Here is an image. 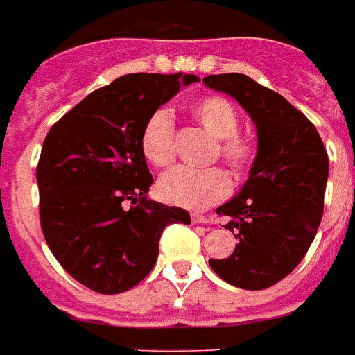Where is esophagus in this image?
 <instances>
[{"mask_svg": "<svg viewBox=\"0 0 355 355\" xmlns=\"http://www.w3.org/2000/svg\"><path fill=\"white\" fill-rule=\"evenodd\" d=\"M192 222L194 223H211V220L203 214H192Z\"/></svg>", "mask_w": 355, "mask_h": 355, "instance_id": "1", "label": "esophagus"}]
</instances>
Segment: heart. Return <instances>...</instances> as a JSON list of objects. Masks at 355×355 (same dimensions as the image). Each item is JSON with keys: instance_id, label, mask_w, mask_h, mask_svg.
Returning a JSON list of instances; mask_svg holds the SVG:
<instances>
[{"instance_id": "obj_1", "label": "heart", "mask_w": 355, "mask_h": 355, "mask_svg": "<svg viewBox=\"0 0 355 355\" xmlns=\"http://www.w3.org/2000/svg\"><path fill=\"white\" fill-rule=\"evenodd\" d=\"M192 115L201 128L218 139L216 155L234 174H242L251 166L257 144L249 135L238 133L240 119L231 102L218 95L203 97L194 102ZM141 150L144 157L159 168L174 161V119L168 110H157L150 115L141 133ZM157 191L168 203L200 211L225 200L231 192V181L218 166L207 170L175 166L161 175Z\"/></svg>"}]
</instances>
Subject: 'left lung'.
I'll use <instances>...</instances> for the list:
<instances>
[{"label": "left lung", "mask_w": 355, "mask_h": 355, "mask_svg": "<svg viewBox=\"0 0 355 355\" xmlns=\"http://www.w3.org/2000/svg\"><path fill=\"white\" fill-rule=\"evenodd\" d=\"M203 84L227 93L257 124L249 178L218 214L238 240L234 253L209 260L214 273L242 290H266L308 253L324 211L328 154L315 126L282 95L242 73L209 75Z\"/></svg>", "instance_id": "1"}]
</instances>
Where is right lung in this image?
<instances>
[{"instance_id": "obj_1", "label": "right lung", "mask_w": 355, "mask_h": 355, "mask_svg": "<svg viewBox=\"0 0 355 355\" xmlns=\"http://www.w3.org/2000/svg\"><path fill=\"white\" fill-rule=\"evenodd\" d=\"M198 80L181 73L119 76L47 133L36 166L40 223L51 253L89 290H132L154 268L164 227L191 223L185 209L146 198L154 178L141 133L152 113Z\"/></svg>"}]
</instances>
